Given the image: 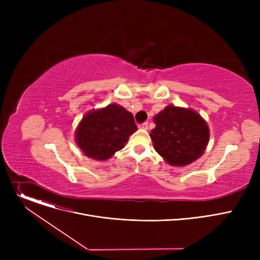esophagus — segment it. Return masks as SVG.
<instances>
[{
  "label": "esophagus",
  "mask_w": 260,
  "mask_h": 260,
  "mask_svg": "<svg viewBox=\"0 0 260 260\" xmlns=\"http://www.w3.org/2000/svg\"><path fill=\"white\" fill-rule=\"evenodd\" d=\"M138 126H139V128H141V129H147V128H148V123H147V122L140 123V124H139Z\"/></svg>",
  "instance_id": "34e87169"
}]
</instances>
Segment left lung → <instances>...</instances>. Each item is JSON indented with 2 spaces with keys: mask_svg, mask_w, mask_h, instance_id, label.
Returning a JSON list of instances; mask_svg holds the SVG:
<instances>
[{
  "mask_svg": "<svg viewBox=\"0 0 260 260\" xmlns=\"http://www.w3.org/2000/svg\"><path fill=\"white\" fill-rule=\"evenodd\" d=\"M154 122L151 138L156 152L169 165L183 167L202 156L210 132L207 122L193 109L170 105L155 116Z\"/></svg>",
  "mask_w": 260,
  "mask_h": 260,
  "instance_id": "1",
  "label": "left lung"
}]
</instances>
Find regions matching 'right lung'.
Masks as SVG:
<instances>
[{
  "label": "right lung",
  "instance_id": "obj_1",
  "mask_svg": "<svg viewBox=\"0 0 260 260\" xmlns=\"http://www.w3.org/2000/svg\"><path fill=\"white\" fill-rule=\"evenodd\" d=\"M134 116L118 104H109L84 116L76 133L78 146L87 157L106 160L127 143L137 131Z\"/></svg>",
  "mask_w": 260,
  "mask_h": 260
}]
</instances>
